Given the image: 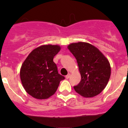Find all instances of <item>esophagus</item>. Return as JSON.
I'll return each instance as SVG.
<instances>
[{"label": "esophagus", "mask_w": 128, "mask_h": 128, "mask_svg": "<svg viewBox=\"0 0 128 128\" xmlns=\"http://www.w3.org/2000/svg\"><path fill=\"white\" fill-rule=\"evenodd\" d=\"M70 74H68L67 75H66V76H65V78H66V79H68V78H70Z\"/></svg>", "instance_id": "34e87169"}]
</instances>
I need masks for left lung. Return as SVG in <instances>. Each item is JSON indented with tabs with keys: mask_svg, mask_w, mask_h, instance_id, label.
Returning a JSON list of instances; mask_svg holds the SVG:
<instances>
[{
	"mask_svg": "<svg viewBox=\"0 0 128 128\" xmlns=\"http://www.w3.org/2000/svg\"><path fill=\"white\" fill-rule=\"evenodd\" d=\"M70 52L76 58L81 76L74 88L84 98H92L104 89L111 75L108 60L98 48L85 42L70 44Z\"/></svg>",
	"mask_w": 128,
	"mask_h": 128,
	"instance_id": "1",
	"label": "left lung"
}]
</instances>
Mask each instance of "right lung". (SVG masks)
I'll use <instances>...</instances> for the list:
<instances>
[{
	"mask_svg": "<svg viewBox=\"0 0 128 128\" xmlns=\"http://www.w3.org/2000/svg\"><path fill=\"white\" fill-rule=\"evenodd\" d=\"M60 47L45 45L32 50L23 63L20 79L26 91L33 98L47 99L57 90L60 82L65 77L58 74L53 58Z\"/></svg>",
	"mask_w": 128,
	"mask_h": 128,
	"instance_id": "right-lung-1",
	"label": "right lung"
}]
</instances>
